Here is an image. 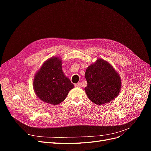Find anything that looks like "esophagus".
I'll list each match as a JSON object with an SVG mask.
<instances>
[{"label": "esophagus", "mask_w": 151, "mask_h": 151, "mask_svg": "<svg viewBox=\"0 0 151 151\" xmlns=\"http://www.w3.org/2000/svg\"><path fill=\"white\" fill-rule=\"evenodd\" d=\"M75 87H76V88H81V83H78L75 84Z\"/></svg>", "instance_id": "esophagus-1"}]
</instances>
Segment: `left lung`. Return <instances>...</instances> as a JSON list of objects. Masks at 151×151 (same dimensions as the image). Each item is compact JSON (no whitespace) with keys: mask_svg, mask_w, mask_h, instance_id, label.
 I'll use <instances>...</instances> for the list:
<instances>
[{"mask_svg":"<svg viewBox=\"0 0 151 151\" xmlns=\"http://www.w3.org/2000/svg\"><path fill=\"white\" fill-rule=\"evenodd\" d=\"M85 77L88 86L84 88L88 98L101 105L115 99L122 87L121 77L108 62L98 58L87 68Z\"/></svg>","mask_w":151,"mask_h":151,"instance_id":"obj_1","label":"left lung"}]
</instances>
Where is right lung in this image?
Returning a JSON list of instances; mask_svg holds the SVG:
<instances>
[{"mask_svg":"<svg viewBox=\"0 0 151 151\" xmlns=\"http://www.w3.org/2000/svg\"><path fill=\"white\" fill-rule=\"evenodd\" d=\"M35 94L42 101L57 105L74 88L70 80L62 71V62L58 57L45 61L36 73L33 83Z\"/></svg>","mask_w":151,"mask_h":151,"instance_id":"right-lung-1","label":"right lung"}]
</instances>
